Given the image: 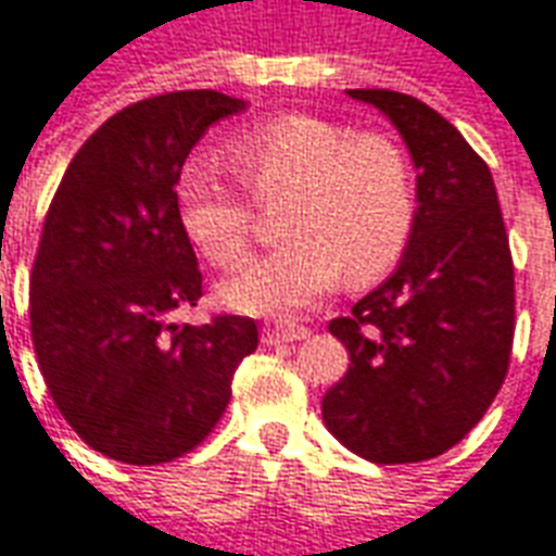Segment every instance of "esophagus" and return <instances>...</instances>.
Segmentation results:
<instances>
[{
	"mask_svg": "<svg viewBox=\"0 0 556 556\" xmlns=\"http://www.w3.org/2000/svg\"><path fill=\"white\" fill-rule=\"evenodd\" d=\"M309 337V330L303 325H291V321H277V325H267L262 330L265 345H279V342H298V339Z\"/></svg>",
	"mask_w": 556,
	"mask_h": 556,
	"instance_id": "34e87169",
	"label": "esophagus"
}]
</instances>
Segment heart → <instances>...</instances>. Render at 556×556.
<instances>
[{
    "mask_svg": "<svg viewBox=\"0 0 556 556\" xmlns=\"http://www.w3.org/2000/svg\"><path fill=\"white\" fill-rule=\"evenodd\" d=\"M238 181L279 205L277 250L219 282V301L247 315H294L337 286L381 277L408 247L417 199L405 151L384 134L309 113L277 115L223 148ZM184 235L211 265H235L250 243L253 207L214 163H187L175 184Z\"/></svg>",
    "mask_w": 556,
    "mask_h": 556,
    "instance_id": "b5f03b06",
    "label": "heart"
}]
</instances>
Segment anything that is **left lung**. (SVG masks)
Wrapping results in <instances>:
<instances>
[{
  "label": "left lung",
  "instance_id": "8db88e82",
  "mask_svg": "<svg viewBox=\"0 0 556 556\" xmlns=\"http://www.w3.org/2000/svg\"><path fill=\"white\" fill-rule=\"evenodd\" d=\"M390 118L417 169V214L396 270L333 318L345 378L327 431L375 465L446 453L497 396L513 351L515 277L485 160L441 113L390 89H349Z\"/></svg>",
  "mask_w": 556,
  "mask_h": 556
}]
</instances>
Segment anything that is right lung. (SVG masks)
<instances>
[{
	"mask_svg": "<svg viewBox=\"0 0 556 556\" xmlns=\"http://www.w3.org/2000/svg\"><path fill=\"white\" fill-rule=\"evenodd\" d=\"M243 110L211 89L130 103L83 142L47 211L29 279L31 342L55 408L106 458L163 465L190 453L258 345L243 315L202 327L169 318L202 298L175 184L207 127Z\"/></svg>",
	"mask_w": 556,
	"mask_h": 556,
	"instance_id": "1",
	"label": "right lung"
}]
</instances>
